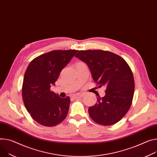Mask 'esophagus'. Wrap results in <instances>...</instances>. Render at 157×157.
<instances>
[{
  "label": "esophagus",
  "instance_id": "esophagus-1",
  "mask_svg": "<svg viewBox=\"0 0 157 157\" xmlns=\"http://www.w3.org/2000/svg\"><path fill=\"white\" fill-rule=\"evenodd\" d=\"M82 93H79V94H77L76 95H75V97H81L82 96Z\"/></svg>",
  "mask_w": 157,
  "mask_h": 157
}]
</instances>
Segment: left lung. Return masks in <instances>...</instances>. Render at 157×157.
<instances>
[{
  "label": "left lung",
  "instance_id": "1",
  "mask_svg": "<svg viewBox=\"0 0 157 157\" xmlns=\"http://www.w3.org/2000/svg\"><path fill=\"white\" fill-rule=\"evenodd\" d=\"M75 57L88 65L99 88H106L105 96L97 95L96 103L89 108L90 117L104 126L117 123L129 110L133 97L135 82L130 66L121 57L109 51H79Z\"/></svg>",
  "mask_w": 157,
  "mask_h": 157
}]
</instances>
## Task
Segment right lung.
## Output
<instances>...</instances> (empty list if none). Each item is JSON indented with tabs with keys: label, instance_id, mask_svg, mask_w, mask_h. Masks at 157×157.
<instances>
[{
	"label": "right lung",
	"instance_id": "1",
	"mask_svg": "<svg viewBox=\"0 0 157 157\" xmlns=\"http://www.w3.org/2000/svg\"><path fill=\"white\" fill-rule=\"evenodd\" d=\"M78 52L52 51L37 57L28 66L23 80L22 99L27 111L38 123L54 126L66 118L70 98H60L51 91V87Z\"/></svg>",
	"mask_w": 157,
	"mask_h": 157
}]
</instances>
